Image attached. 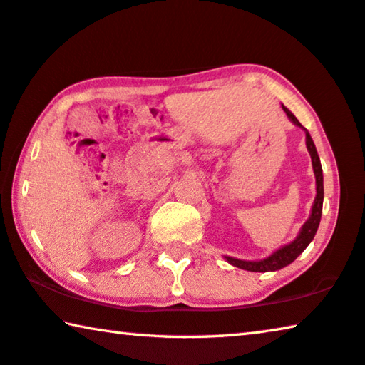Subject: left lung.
Listing matches in <instances>:
<instances>
[{
  "label": "left lung",
  "instance_id": "8db88e82",
  "mask_svg": "<svg viewBox=\"0 0 365 365\" xmlns=\"http://www.w3.org/2000/svg\"><path fill=\"white\" fill-rule=\"evenodd\" d=\"M283 110H284L286 115H288L291 121L296 124V126L302 128V124L297 121L296 116L292 115V113L288 108H284V106H283ZM306 145H307V150L310 153V158H312V166H314V173H315V182H317V195H315V200H314V205H312V215H310L307 222L304 223L299 236H297L291 244H288V246L278 249L277 252L272 254L270 257H268V259H264L260 262H244V260L232 259V257H226V260H228L231 265H235L237 268H242V270H249V272H274V270H279V268H283L286 265H289L291 262H294L297 259V255L302 254L304 249H306L310 244V241L314 239L315 232H317V228H319L320 218H322V205H324V175H322V165H320L319 153H317V150H315L314 140H312V137H310L307 130H306Z\"/></svg>",
  "mask_w": 365,
  "mask_h": 365
}]
</instances>
